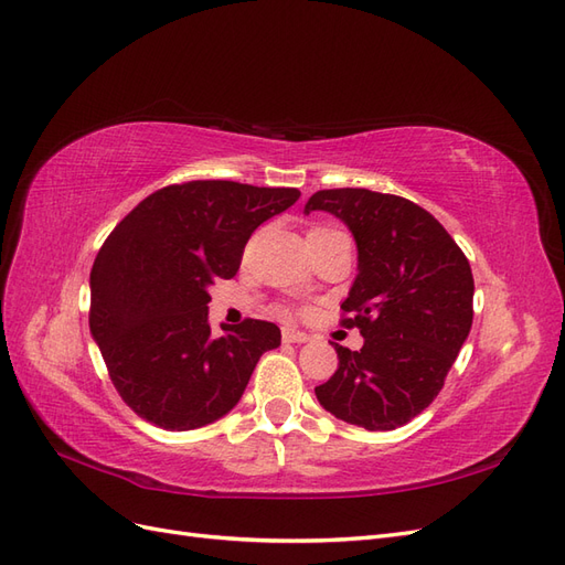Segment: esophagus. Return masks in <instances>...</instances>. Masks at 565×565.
Wrapping results in <instances>:
<instances>
[{"mask_svg":"<svg viewBox=\"0 0 565 565\" xmlns=\"http://www.w3.org/2000/svg\"><path fill=\"white\" fill-rule=\"evenodd\" d=\"M281 338H284V343H308L310 341V333L296 331V329H284Z\"/></svg>","mask_w":565,"mask_h":565,"instance_id":"esophagus-1","label":"esophagus"}]
</instances>
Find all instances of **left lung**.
<instances>
[{
  "label": "left lung",
  "instance_id": "8db88e82",
  "mask_svg": "<svg viewBox=\"0 0 565 565\" xmlns=\"http://www.w3.org/2000/svg\"><path fill=\"white\" fill-rule=\"evenodd\" d=\"M343 220L358 244V277L341 324L362 350L335 343V374L319 405L366 430L405 426L438 397L473 324V274L455 238L422 205L369 189H324L305 213Z\"/></svg>",
  "mask_w": 565,
  "mask_h": 565
}]
</instances>
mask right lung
Masks as SVG:
<instances>
[{
	"label": "right lung",
	"mask_w": 565,
	"mask_h": 565,
	"mask_svg": "<svg viewBox=\"0 0 565 565\" xmlns=\"http://www.w3.org/2000/svg\"><path fill=\"white\" fill-rule=\"evenodd\" d=\"M298 199L291 186L170 184L108 234L89 274V331L135 414L166 430H191L236 407L281 331L244 319L213 335L207 288L232 279L250 234Z\"/></svg>",
	"instance_id": "obj_1"
}]
</instances>
